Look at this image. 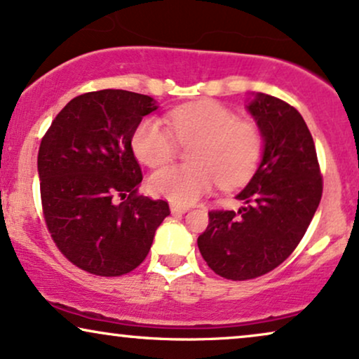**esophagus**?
<instances>
[{"label": "esophagus", "mask_w": 359, "mask_h": 359, "mask_svg": "<svg viewBox=\"0 0 359 359\" xmlns=\"http://www.w3.org/2000/svg\"><path fill=\"white\" fill-rule=\"evenodd\" d=\"M189 208L184 207V205H179V203H170V212L174 213V215H180V213H185Z\"/></svg>", "instance_id": "esophagus-1"}]
</instances>
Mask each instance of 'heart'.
Listing matches in <instances>:
<instances>
[{"label":"heart","mask_w":359,"mask_h":359,"mask_svg":"<svg viewBox=\"0 0 359 359\" xmlns=\"http://www.w3.org/2000/svg\"><path fill=\"white\" fill-rule=\"evenodd\" d=\"M168 127L157 117L140 121L133 134V149L149 167L170 162L180 144L195 142L190 165H170L157 170L149 180L156 195L179 205H190L217 184L232 187L253 174L263 152V139L257 126L238 122L237 116L220 102L203 99L172 109ZM174 132V138L171 133Z\"/></svg>","instance_id":"heart-1"}]
</instances>
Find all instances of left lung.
I'll return each instance as SVG.
<instances>
[{"instance_id": "8db88e82", "label": "left lung", "mask_w": 359, "mask_h": 359, "mask_svg": "<svg viewBox=\"0 0 359 359\" xmlns=\"http://www.w3.org/2000/svg\"><path fill=\"white\" fill-rule=\"evenodd\" d=\"M247 111L263 139L255 174L237 212L213 210L197 240L203 260L226 280L269 273L292 255L320 205L323 180L306 122L281 99L257 93Z\"/></svg>"}]
</instances>
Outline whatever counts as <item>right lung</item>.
<instances>
[{
	"instance_id": "right-lung-1",
	"label": "right lung",
	"mask_w": 359,
	"mask_h": 359,
	"mask_svg": "<svg viewBox=\"0 0 359 359\" xmlns=\"http://www.w3.org/2000/svg\"><path fill=\"white\" fill-rule=\"evenodd\" d=\"M157 107L151 96L130 90L86 93L66 104L41 140L48 230L62 255L93 275L119 276L139 266L170 213L165 201L137 195L142 172L130 144L142 117Z\"/></svg>"
}]
</instances>
